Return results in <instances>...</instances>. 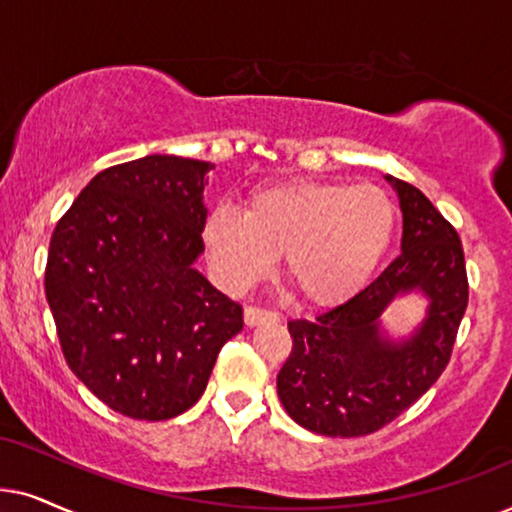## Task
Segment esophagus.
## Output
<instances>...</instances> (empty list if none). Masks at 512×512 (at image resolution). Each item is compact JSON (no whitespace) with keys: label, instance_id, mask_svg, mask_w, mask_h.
<instances>
[{"label":"esophagus","instance_id":"1","mask_svg":"<svg viewBox=\"0 0 512 512\" xmlns=\"http://www.w3.org/2000/svg\"><path fill=\"white\" fill-rule=\"evenodd\" d=\"M243 318H245V325L255 327V325H260V323H267V320H278V313L267 311V309H260V306H245Z\"/></svg>","mask_w":512,"mask_h":512}]
</instances>
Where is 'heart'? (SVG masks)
<instances>
[{"mask_svg":"<svg viewBox=\"0 0 512 512\" xmlns=\"http://www.w3.org/2000/svg\"><path fill=\"white\" fill-rule=\"evenodd\" d=\"M393 201L346 182H281L255 189L245 208L215 206L201 227L210 269L224 290L245 292L285 255V281L304 302L332 306L370 281L391 248Z\"/></svg>","mask_w":512,"mask_h":512,"instance_id":"b5f03b06","label":"heart"}]
</instances>
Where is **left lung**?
Masks as SVG:
<instances>
[{"label":"left lung","instance_id":"1","mask_svg":"<svg viewBox=\"0 0 512 512\" xmlns=\"http://www.w3.org/2000/svg\"><path fill=\"white\" fill-rule=\"evenodd\" d=\"M384 177L403 210L400 255L346 302L290 320L292 353L276 379L285 412L330 438L370 435L417 403L445 372L468 306L456 229L417 187ZM412 291L429 302L427 316L410 336L393 338L380 316Z\"/></svg>","mask_w":512,"mask_h":512}]
</instances>
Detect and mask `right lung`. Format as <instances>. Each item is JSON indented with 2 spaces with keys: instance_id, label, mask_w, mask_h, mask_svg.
Returning <instances> with one entry per match:
<instances>
[{
  "instance_id": "obj_1",
  "label": "right lung",
  "mask_w": 512,
  "mask_h": 512,
  "mask_svg": "<svg viewBox=\"0 0 512 512\" xmlns=\"http://www.w3.org/2000/svg\"><path fill=\"white\" fill-rule=\"evenodd\" d=\"M210 168L152 154L102 170L51 236L44 288L63 356L124 417L187 412L243 330L241 304L194 267Z\"/></svg>"
}]
</instances>
